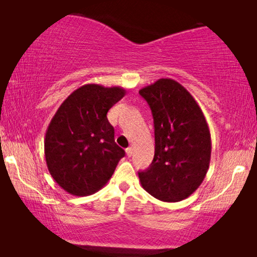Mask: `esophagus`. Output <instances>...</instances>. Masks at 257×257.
I'll return each mask as SVG.
<instances>
[{"instance_id": "esophagus-1", "label": "esophagus", "mask_w": 257, "mask_h": 257, "mask_svg": "<svg viewBox=\"0 0 257 257\" xmlns=\"http://www.w3.org/2000/svg\"><path fill=\"white\" fill-rule=\"evenodd\" d=\"M125 153H127L128 156H132L133 153H134V149H133V147H128V149L125 150Z\"/></svg>"}]
</instances>
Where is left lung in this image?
<instances>
[{"label":"left lung","instance_id":"obj_1","mask_svg":"<svg viewBox=\"0 0 257 257\" xmlns=\"http://www.w3.org/2000/svg\"><path fill=\"white\" fill-rule=\"evenodd\" d=\"M154 120L155 152L138 172L142 187L162 202H180L196 190L211 161V134L201 107L179 82L161 78L139 90Z\"/></svg>","mask_w":257,"mask_h":257}]
</instances>
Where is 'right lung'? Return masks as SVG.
<instances>
[{
  "label": "right lung",
  "mask_w": 257,
  "mask_h": 257,
  "mask_svg": "<svg viewBox=\"0 0 257 257\" xmlns=\"http://www.w3.org/2000/svg\"><path fill=\"white\" fill-rule=\"evenodd\" d=\"M125 95L122 87L87 84L61 104L47 127V169L61 188L88 196L106 185L124 151L115 144L107 111Z\"/></svg>",
  "instance_id": "obj_1"
}]
</instances>
